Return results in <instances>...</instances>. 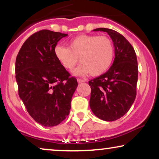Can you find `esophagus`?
<instances>
[{"mask_svg": "<svg viewBox=\"0 0 159 159\" xmlns=\"http://www.w3.org/2000/svg\"><path fill=\"white\" fill-rule=\"evenodd\" d=\"M77 81H78V83H79V84H80V83H82V82H85L84 80L81 79V78H78Z\"/></svg>", "mask_w": 159, "mask_h": 159, "instance_id": "esophagus-1", "label": "esophagus"}]
</instances>
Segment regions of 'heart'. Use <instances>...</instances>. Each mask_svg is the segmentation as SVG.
Instances as JSON below:
<instances>
[{
  "mask_svg": "<svg viewBox=\"0 0 159 159\" xmlns=\"http://www.w3.org/2000/svg\"><path fill=\"white\" fill-rule=\"evenodd\" d=\"M68 46L57 45L54 54L62 66L72 70L80 59L81 64L75 70V75L90 73L93 77L107 72L114 57V45L105 36L79 35L70 39Z\"/></svg>",
  "mask_w": 159,
  "mask_h": 159,
  "instance_id": "obj_1",
  "label": "heart"
}]
</instances>
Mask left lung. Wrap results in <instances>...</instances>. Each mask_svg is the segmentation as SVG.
Segmentation results:
<instances>
[{"mask_svg": "<svg viewBox=\"0 0 159 159\" xmlns=\"http://www.w3.org/2000/svg\"><path fill=\"white\" fill-rule=\"evenodd\" d=\"M106 32L114 45V63L107 72L90 80V107L93 113L105 121H114L130 109L136 97L138 67L135 52L123 35L108 28Z\"/></svg>", "mask_w": 159, "mask_h": 159, "instance_id": "obj_1", "label": "left lung"}]
</instances>
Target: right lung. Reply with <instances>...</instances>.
<instances>
[{"mask_svg": "<svg viewBox=\"0 0 159 159\" xmlns=\"http://www.w3.org/2000/svg\"><path fill=\"white\" fill-rule=\"evenodd\" d=\"M68 34L48 30L34 34L24 43L16 60L19 97L30 116L44 126L66 119L78 87L77 79L57 60L54 47Z\"/></svg>", "mask_w": 159, "mask_h": 159, "instance_id": "right-lung-1", "label": "right lung"}]
</instances>
